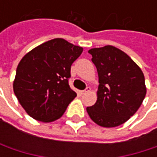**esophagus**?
I'll use <instances>...</instances> for the list:
<instances>
[{
	"label": "esophagus",
	"instance_id": "34e87169",
	"mask_svg": "<svg viewBox=\"0 0 157 157\" xmlns=\"http://www.w3.org/2000/svg\"><path fill=\"white\" fill-rule=\"evenodd\" d=\"M91 90V88L89 87V86H87L84 90H82V91H81V94H86V93H88L89 91Z\"/></svg>",
	"mask_w": 157,
	"mask_h": 157
}]
</instances>
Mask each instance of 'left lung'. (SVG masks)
<instances>
[{
	"instance_id": "8db88e82",
	"label": "left lung",
	"mask_w": 157,
	"mask_h": 157,
	"mask_svg": "<svg viewBox=\"0 0 157 157\" xmlns=\"http://www.w3.org/2000/svg\"><path fill=\"white\" fill-rule=\"evenodd\" d=\"M92 54L99 86L96 103L87 107L91 119L103 127L125 123L142 105L146 88L139 66L123 51L112 45L94 48Z\"/></svg>"
}]
</instances>
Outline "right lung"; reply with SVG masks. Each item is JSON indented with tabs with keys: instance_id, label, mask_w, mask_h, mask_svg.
Wrapping results in <instances>:
<instances>
[{
	"instance_id": "right-lung-1",
	"label": "right lung",
	"mask_w": 157,
	"mask_h": 157,
	"mask_svg": "<svg viewBox=\"0 0 157 157\" xmlns=\"http://www.w3.org/2000/svg\"><path fill=\"white\" fill-rule=\"evenodd\" d=\"M82 48L56 38L33 49L19 63L13 82L16 97L35 120L59 119L76 97L71 89V66Z\"/></svg>"
}]
</instances>
